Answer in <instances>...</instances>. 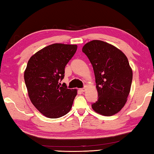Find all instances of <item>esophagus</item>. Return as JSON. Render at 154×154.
<instances>
[{"mask_svg":"<svg viewBox=\"0 0 154 154\" xmlns=\"http://www.w3.org/2000/svg\"><path fill=\"white\" fill-rule=\"evenodd\" d=\"M80 90L82 91V92H85V88H81Z\"/></svg>","mask_w":154,"mask_h":154,"instance_id":"esophagus-1","label":"esophagus"}]
</instances>
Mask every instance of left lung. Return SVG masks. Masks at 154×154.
<instances>
[{"mask_svg": "<svg viewBox=\"0 0 154 154\" xmlns=\"http://www.w3.org/2000/svg\"><path fill=\"white\" fill-rule=\"evenodd\" d=\"M82 51L94 72L98 99L92 105L93 110L105 116L118 113L126 103L132 81L127 57L116 47L100 40L87 43Z\"/></svg>", "mask_w": 154, "mask_h": 154, "instance_id": "obj_1", "label": "left lung"}]
</instances>
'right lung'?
<instances>
[{
    "mask_svg": "<svg viewBox=\"0 0 154 154\" xmlns=\"http://www.w3.org/2000/svg\"><path fill=\"white\" fill-rule=\"evenodd\" d=\"M77 45L54 43L30 57L24 71V81L31 103L49 118L69 113L77 96L76 89H68L60 83L64 68L77 51Z\"/></svg>",
    "mask_w": 154,
    "mask_h": 154,
    "instance_id": "right-lung-1",
    "label": "right lung"
}]
</instances>
